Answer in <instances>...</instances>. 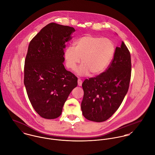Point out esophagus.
<instances>
[{
	"mask_svg": "<svg viewBox=\"0 0 155 155\" xmlns=\"http://www.w3.org/2000/svg\"><path fill=\"white\" fill-rule=\"evenodd\" d=\"M82 83H83V81H82L81 80H80V79L78 80V85L79 86H81L82 85Z\"/></svg>",
	"mask_w": 155,
	"mask_h": 155,
	"instance_id": "1",
	"label": "esophagus"
}]
</instances>
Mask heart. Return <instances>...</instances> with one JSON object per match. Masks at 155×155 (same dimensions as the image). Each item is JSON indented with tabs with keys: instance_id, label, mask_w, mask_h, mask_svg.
<instances>
[{
	"instance_id": "1",
	"label": "heart",
	"mask_w": 155,
	"mask_h": 155,
	"mask_svg": "<svg viewBox=\"0 0 155 155\" xmlns=\"http://www.w3.org/2000/svg\"><path fill=\"white\" fill-rule=\"evenodd\" d=\"M116 51L114 42L110 39L86 35L74 43V47H68L64 53L66 66L74 71L77 64L83 63L77 69L78 75H92L104 72L112 61Z\"/></svg>"
}]
</instances>
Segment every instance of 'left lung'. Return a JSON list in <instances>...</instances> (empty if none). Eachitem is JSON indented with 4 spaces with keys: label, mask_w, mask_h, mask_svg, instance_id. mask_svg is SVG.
I'll return each instance as SVG.
<instances>
[{
    "label": "left lung",
    "mask_w": 155,
    "mask_h": 155,
    "mask_svg": "<svg viewBox=\"0 0 155 155\" xmlns=\"http://www.w3.org/2000/svg\"><path fill=\"white\" fill-rule=\"evenodd\" d=\"M131 76L130 52L122 41L105 72L86 79L82 84L84 96L81 108L89 120L102 122L117 110L127 92Z\"/></svg>",
    "instance_id": "8db88e82"
}]
</instances>
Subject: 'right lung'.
<instances>
[{"mask_svg": "<svg viewBox=\"0 0 155 155\" xmlns=\"http://www.w3.org/2000/svg\"><path fill=\"white\" fill-rule=\"evenodd\" d=\"M75 29L51 23L29 43L24 68V83L36 112L54 119L62 114L69 94L77 86V77L64 68L63 50Z\"/></svg>", "mask_w": 155, "mask_h": 155, "instance_id": "right-lung-1", "label": "right lung"}]
</instances>
